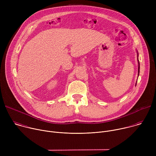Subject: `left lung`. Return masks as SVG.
Instances as JSON below:
<instances>
[{
	"label": "left lung",
	"mask_w": 156,
	"mask_h": 156,
	"mask_svg": "<svg viewBox=\"0 0 156 156\" xmlns=\"http://www.w3.org/2000/svg\"><path fill=\"white\" fill-rule=\"evenodd\" d=\"M138 75H139V73H140V62H139L138 58Z\"/></svg>",
	"instance_id": "8db88e82"
}]
</instances>
